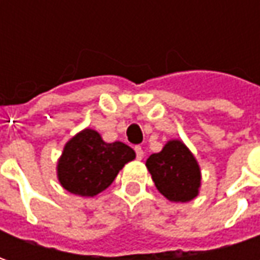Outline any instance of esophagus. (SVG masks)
I'll return each instance as SVG.
<instances>
[{
  "label": "esophagus",
  "mask_w": 260,
  "mask_h": 260,
  "mask_svg": "<svg viewBox=\"0 0 260 260\" xmlns=\"http://www.w3.org/2000/svg\"><path fill=\"white\" fill-rule=\"evenodd\" d=\"M135 152H136V156H137V159H139V160H140V159H143V156H145V152H143V149H142L140 146H136Z\"/></svg>",
  "instance_id": "1"
}]
</instances>
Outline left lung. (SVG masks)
<instances>
[{"instance_id": "1", "label": "left lung", "mask_w": 260, "mask_h": 260, "mask_svg": "<svg viewBox=\"0 0 260 260\" xmlns=\"http://www.w3.org/2000/svg\"><path fill=\"white\" fill-rule=\"evenodd\" d=\"M146 168L157 191L172 203H188L200 194L201 169L182 140H169L159 153L147 157Z\"/></svg>"}]
</instances>
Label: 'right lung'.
<instances>
[{"label": "right lung", "mask_w": 260, "mask_h": 260, "mask_svg": "<svg viewBox=\"0 0 260 260\" xmlns=\"http://www.w3.org/2000/svg\"><path fill=\"white\" fill-rule=\"evenodd\" d=\"M135 150L121 142L107 143L92 128H84L66 142L56 172L60 185L71 194L95 197L113 184Z\"/></svg>", "instance_id": "add662e5"}]
</instances>
